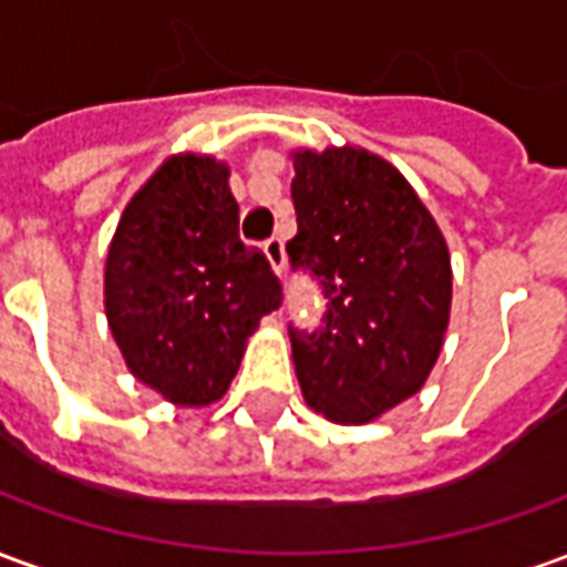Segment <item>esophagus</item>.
I'll list each match as a JSON object with an SVG mask.
<instances>
[{"label":"esophagus","instance_id":"34e87169","mask_svg":"<svg viewBox=\"0 0 567 567\" xmlns=\"http://www.w3.org/2000/svg\"><path fill=\"white\" fill-rule=\"evenodd\" d=\"M264 255H267V260H270L272 270L282 276V270H285V246H282V239H267V243H264Z\"/></svg>","mask_w":567,"mask_h":567}]
</instances>
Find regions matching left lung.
I'll list each match as a JSON object with an SVG mask.
<instances>
[{"mask_svg":"<svg viewBox=\"0 0 567 567\" xmlns=\"http://www.w3.org/2000/svg\"><path fill=\"white\" fill-rule=\"evenodd\" d=\"M295 270L321 285L319 331L291 333L307 404L340 425L425 385L450 324V248L404 175L364 148L295 151Z\"/></svg>","mask_w":567,"mask_h":567,"instance_id":"obj_1","label":"left lung"}]
</instances>
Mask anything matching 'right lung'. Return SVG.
<instances>
[{
  "mask_svg": "<svg viewBox=\"0 0 567 567\" xmlns=\"http://www.w3.org/2000/svg\"><path fill=\"white\" fill-rule=\"evenodd\" d=\"M230 169L178 154L130 199L105 258V316L130 373L178 406L224 398L282 285L239 239Z\"/></svg>",
  "mask_w": 567,
  "mask_h": 567,
  "instance_id": "add662e5",
  "label": "right lung"
}]
</instances>
